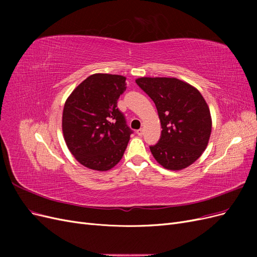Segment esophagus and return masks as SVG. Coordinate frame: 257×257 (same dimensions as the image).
I'll return each mask as SVG.
<instances>
[{"label": "esophagus", "mask_w": 257, "mask_h": 257, "mask_svg": "<svg viewBox=\"0 0 257 257\" xmlns=\"http://www.w3.org/2000/svg\"><path fill=\"white\" fill-rule=\"evenodd\" d=\"M137 135H138V136H143V135H144V130H143V128H139V130L137 131Z\"/></svg>", "instance_id": "1"}]
</instances>
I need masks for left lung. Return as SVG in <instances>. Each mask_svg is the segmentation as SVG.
Listing matches in <instances>:
<instances>
[{"instance_id": "8db88e82", "label": "left lung", "mask_w": 257, "mask_h": 257, "mask_svg": "<svg viewBox=\"0 0 257 257\" xmlns=\"http://www.w3.org/2000/svg\"><path fill=\"white\" fill-rule=\"evenodd\" d=\"M136 83L157 106L162 134L150 147L153 158L169 170L192 165L203 152L211 135L209 106L200 92L174 77H141Z\"/></svg>"}]
</instances>
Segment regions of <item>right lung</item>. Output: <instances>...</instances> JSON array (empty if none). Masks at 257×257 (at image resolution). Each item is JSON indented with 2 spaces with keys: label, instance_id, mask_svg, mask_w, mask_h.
<instances>
[{
  "label": "right lung",
  "instance_id": "add662e5",
  "mask_svg": "<svg viewBox=\"0 0 257 257\" xmlns=\"http://www.w3.org/2000/svg\"><path fill=\"white\" fill-rule=\"evenodd\" d=\"M121 75L93 74L74 89L62 114V131L68 150L84 167L106 172L125 151L132 131L116 108L126 89Z\"/></svg>",
  "mask_w": 257,
  "mask_h": 257
}]
</instances>
